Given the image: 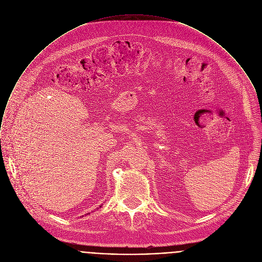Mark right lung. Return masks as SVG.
I'll return each mask as SVG.
<instances>
[{
	"mask_svg": "<svg viewBox=\"0 0 262 262\" xmlns=\"http://www.w3.org/2000/svg\"><path fill=\"white\" fill-rule=\"evenodd\" d=\"M99 207H101V206H99Z\"/></svg>",
	"mask_w": 262,
	"mask_h": 262,
	"instance_id": "right-lung-1",
	"label": "right lung"
}]
</instances>
